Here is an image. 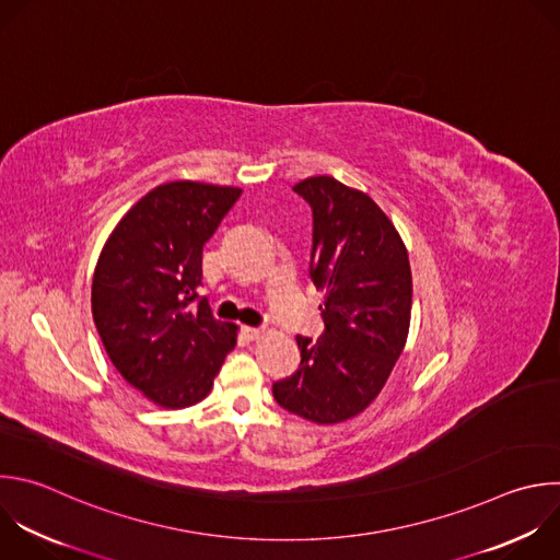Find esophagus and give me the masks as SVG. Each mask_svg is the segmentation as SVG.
Here are the masks:
<instances>
[{"mask_svg": "<svg viewBox=\"0 0 560 560\" xmlns=\"http://www.w3.org/2000/svg\"><path fill=\"white\" fill-rule=\"evenodd\" d=\"M264 331H266L264 327H248V325L244 327V334H246L250 340H255V338H261V336H264Z\"/></svg>", "mask_w": 560, "mask_h": 560, "instance_id": "34e87169", "label": "esophagus"}]
</instances>
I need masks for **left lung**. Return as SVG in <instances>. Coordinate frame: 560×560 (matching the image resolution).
Masks as SVG:
<instances>
[{
    "label": "left lung",
    "mask_w": 560,
    "mask_h": 560,
    "mask_svg": "<svg viewBox=\"0 0 560 560\" xmlns=\"http://www.w3.org/2000/svg\"><path fill=\"white\" fill-rule=\"evenodd\" d=\"M294 191L314 215L312 281L325 334L296 336V374L272 385L285 411L314 424L362 413L383 392L411 323L413 279L407 246L366 194L331 175L301 179Z\"/></svg>",
    "instance_id": "obj_1"
}]
</instances>
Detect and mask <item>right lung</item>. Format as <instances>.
Masks as SVG:
<instances>
[{"label":"right lung","instance_id":"1","mask_svg":"<svg viewBox=\"0 0 560 560\" xmlns=\"http://www.w3.org/2000/svg\"><path fill=\"white\" fill-rule=\"evenodd\" d=\"M242 196L237 186L175 179L151 189L116 224L96 261L92 316L118 374L149 402H202L237 345V325L213 318L202 248Z\"/></svg>","mask_w":560,"mask_h":560}]
</instances>
